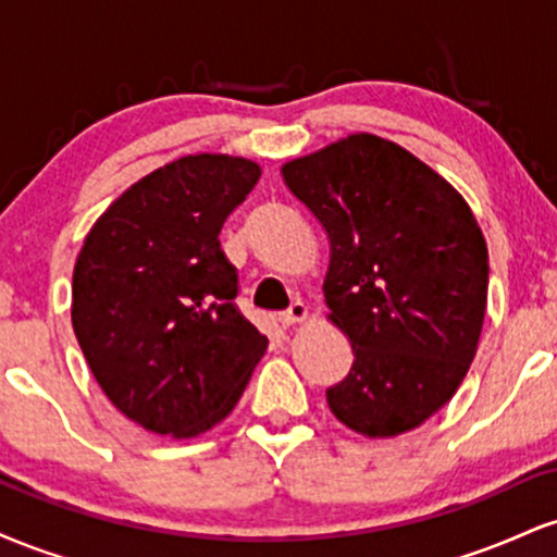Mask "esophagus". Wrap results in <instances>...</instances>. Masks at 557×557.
Segmentation results:
<instances>
[{
    "instance_id": "34e87169",
    "label": "esophagus",
    "mask_w": 557,
    "mask_h": 557,
    "mask_svg": "<svg viewBox=\"0 0 557 557\" xmlns=\"http://www.w3.org/2000/svg\"><path fill=\"white\" fill-rule=\"evenodd\" d=\"M306 319H309V306H306L304 300H293L290 309H287L285 314H280V322H283V327H290V324L306 322Z\"/></svg>"
}]
</instances>
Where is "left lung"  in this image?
Here are the masks:
<instances>
[{"instance_id":"8db88e82","label":"left lung","mask_w":557,"mask_h":557,"mask_svg":"<svg viewBox=\"0 0 557 557\" xmlns=\"http://www.w3.org/2000/svg\"><path fill=\"white\" fill-rule=\"evenodd\" d=\"M283 181L327 233V319L356 356L330 411L363 437L417 430L476 356L490 283L476 216L430 164L372 133L290 159Z\"/></svg>"}]
</instances>
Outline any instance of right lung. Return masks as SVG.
<instances>
[{
    "instance_id": "right-lung-1",
    "label": "right lung",
    "mask_w": 557,
    "mask_h": 557,
    "mask_svg": "<svg viewBox=\"0 0 557 557\" xmlns=\"http://www.w3.org/2000/svg\"><path fill=\"white\" fill-rule=\"evenodd\" d=\"M261 168L188 154L133 183L107 209L73 270V330L120 413L196 437L240 400L267 337L235 309L238 272L220 230Z\"/></svg>"
}]
</instances>
